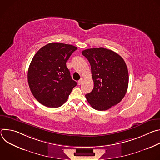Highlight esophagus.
I'll list each match as a JSON object with an SVG mask.
<instances>
[{
	"instance_id": "1",
	"label": "esophagus",
	"mask_w": 160,
	"mask_h": 160,
	"mask_svg": "<svg viewBox=\"0 0 160 160\" xmlns=\"http://www.w3.org/2000/svg\"><path fill=\"white\" fill-rule=\"evenodd\" d=\"M83 79L82 78H80L79 80H78V84L80 85H81L82 83V82H83Z\"/></svg>"
}]
</instances>
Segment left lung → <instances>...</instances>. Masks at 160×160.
Wrapping results in <instances>:
<instances>
[{
  "mask_svg": "<svg viewBox=\"0 0 160 160\" xmlns=\"http://www.w3.org/2000/svg\"><path fill=\"white\" fill-rule=\"evenodd\" d=\"M82 54L91 67L94 88L85 95L94 109L105 111L118 104L124 98L128 85V72L123 59L105 48H92Z\"/></svg>",
  "mask_w": 160,
  "mask_h": 160,
  "instance_id": "obj_1",
  "label": "left lung"
}]
</instances>
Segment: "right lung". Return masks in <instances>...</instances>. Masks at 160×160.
<instances>
[{"label": "right lung", "instance_id": "obj_1", "mask_svg": "<svg viewBox=\"0 0 160 160\" xmlns=\"http://www.w3.org/2000/svg\"><path fill=\"white\" fill-rule=\"evenodd\" d=\"M77 49L74 45L50 43L33 56L28 71V82L35 98L42 105L58 108L77 85L66 67V61Z\"/></svg>", "mask_w": 160, "mask_h": 160}]
</instances>
